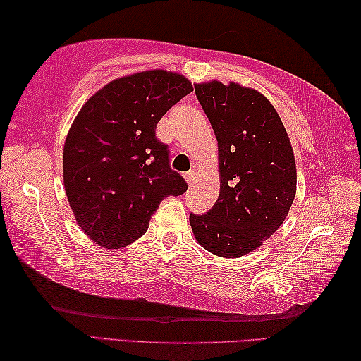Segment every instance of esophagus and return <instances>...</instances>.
<instances>
[{
  "label": "esophagus",
  "instance_id": "1",
  "mask_svg": "<svg viewBox=\"0 0 361 361\" xmlns=\"http://www.w3.org/2000/svg\"><path fill=\"white\" fill-rule=\"evenodd\" d=\"M185 180H187V184H192L193 182V179H195V173L193 171H188V173H185Z\"/></svg>",
  "mask_w": 361,
  "mask_h": 361
}]
</instances>
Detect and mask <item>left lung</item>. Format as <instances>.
<instances>
[{
    "mask_svg": "<svg viewBox=\"0 0 361 361\" xmlns=\"http://www.w3.org/2000/svg\"><path fill=\"white\" fill-rule=\"evenodd\" d=\"M219 147L221 192L206 214H190L195 238L221 257L261 246L296 195V161L279 114L261 92L236 82L195 85Z\"/></svg>",
    "mask_w": 361,
    "mask_h": 361,
    "instance_id": "8db88e82",
    "label": "left lung"
}]
</instances>
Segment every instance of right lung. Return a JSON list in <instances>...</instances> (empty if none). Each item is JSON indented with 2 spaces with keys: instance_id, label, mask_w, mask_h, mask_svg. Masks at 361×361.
I'll list each match as a JSON object with an SVG mask.
<instances>
[{
  "instance_id": "obj_1",
  "label": "right lung",
  "mask_w": 361,
  "mask_h": 361,
  "mask_svg": "<svg viewBox=\"0 0 361 361\" xmlns=\"http://www.w3.org/2000/svg\"><path fill=\"white\" fill-rule=\"evenodd\" d=\"M192 91L179 73L149 70L109 82L76 115L63 145V185L76 222L97 245L133 243L164 198L187 192L155 131Z\"/></svg>"
}]
</instances>
